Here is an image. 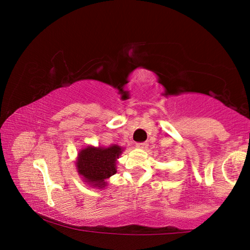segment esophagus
I'll list each match as a JSON object with an SVG mask.
<instances>
[{
    "mask_svg": "<svg viewBox=\"0 0 250 250\" xmlns=\"http://www.w3.org/2000/svg\"><path fill=\"white\" fill-rule=\"evenodd\" d=\"M146 146H147V143H146V142L137 143V147H139V149H146Z\"/></svg>",
    "mask_w": 250,
    "mask_h": 250,
    "instance_id": "obj_1",
    "label": "esophagus"
}]
</instances>
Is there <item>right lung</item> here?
<instances>
[{
  "label": "right lung",
  "instance_id": "add662e5",
  "mask_svg": "<svg viewBox=\"0 0 250 250\" xmlns=\"http://www.w3.org/2000/svg\"><path fill=\"white\" fill-rule=\"evenodd\" d=\"M119 146L108 147L87 146L78 153L76 167L79 175L87 184L103 188L107 184L105 180L117 173V159L122 153Z\"/></svg>",
  "mask_w": 250,
  "mask_h": 250
}]
</instances>
